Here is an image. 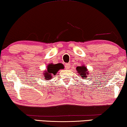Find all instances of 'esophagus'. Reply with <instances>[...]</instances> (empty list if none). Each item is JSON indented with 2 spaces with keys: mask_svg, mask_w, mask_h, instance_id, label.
<instances>
[{
  "mask_svg": "<svg viewBox=\"0 0 127 127\" xmlns=\"http://www.w3.org/2000/svg\"><path fill=\"white\" fill-rule=\"evenodd\" d=\"M65 68H66V69H69V67H70V64H65Z\"/></svg>",
  "mask_w": 127,
  "mask_h": 127,
  "instance_id": "esophagus-1",
  "label": "esophagus"
}]
</instances>
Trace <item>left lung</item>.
Returning a JSON list of instances; mask_svg holds the SVG:
<instances>
[{"mask_svg": "<svg viewBox=\"0 0 127 127\" xmlns=\"http://www.w3.org/2000/svg\"><path fill=\"white\" fill-rule=\"evenodd\" d=\"M76 70L80 74V77H81L82 78H85L87 77L86 75L88 74V72H87V67L86 66H77L76 67Z\"/></svg>", "mask_w": 127, "mask_h": 127, "instance_id": "8db88e82", "label": "left lung"}]
</instances>
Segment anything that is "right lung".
I'll list each match as a JSON object with an SVG mask.
<instances>
[{
	"mask_svg": "<svg viewBox=\"0 0 127 127\" xmlns=\"http://www.w3.org/2000/svg\"><path fill=\"white\" fill-rule=\"evenodd\" d=\"M61 68H58L55 66V65L53 64H50L47 66V69L45 71V73L44 74V78L45 80H50L52 77V75H56L57 72H58L59 69Z\"/></svg>",
	"mask_w": 127,
	"mask_h": 127,
	"instance_id": "obj_1",
	"label": "right lung"
}]
</instances>
